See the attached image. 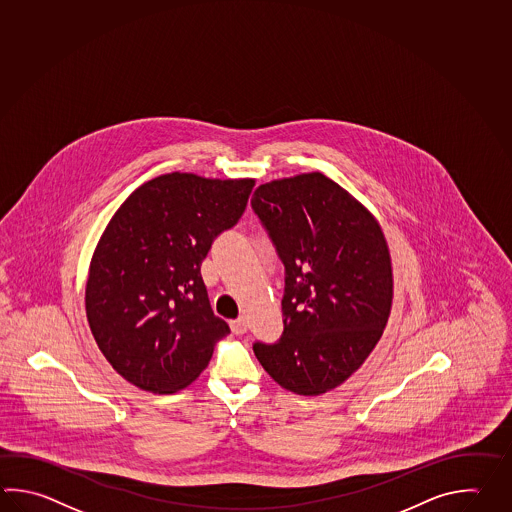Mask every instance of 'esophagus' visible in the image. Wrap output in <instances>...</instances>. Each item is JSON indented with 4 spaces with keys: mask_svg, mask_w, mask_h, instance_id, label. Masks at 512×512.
Returning <instances> with one entry per match:
<instances>
[{
    "mask_svg": "<svg viewBox=\"0 0 512 512\" xmlns=\"http://www.w3.org/2000/svg\"><path fill=\"white\" fill-rule=\"evenodd\" d=\"M231 332L235 335H242L248 332V323H246V319H237V321H231Z\"/></svg>",
    "mask_w": 512,
    "mask_h": 512,
    "instance_id": "1",
    "label": "esophagus"
}]
</instances>
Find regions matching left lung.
<instances>
[{"label": "left lung", "mask_w": 512, "mask_h": 512, "mask_svg": "<svg viewBox=\"0 0 512 512\" xmlns=\"http://www.w3.org/2000/svg\"><path fill=\"white\" fill-rule=\"evenodd\" d=\"M251 206L286 268L281 341L253 352L282 388L321 396L361 368L388 323L394 275L385 233L319 171L261 184Z\"/></svg>", "instance_id": "left-lung-1"}]
</instances>
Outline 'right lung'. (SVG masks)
<instances>
[{
  "instance_id": "right-lung-1",
  "label": "right lung",
  "mask_w": 512,
  "mask_h": 512,
  "mask_svg": "<svg viewBox=\"0 0 512 512\" xmlns=\"http://www.w3.org/2000/svg\"><path fill=\"white\" fill-rule=\"evenodd\" d=\"M255 178L167 173L127 197L105 226L85 282L96 345L116 372L153 394H175L208 366L230 326L200 275L211 242L237 224Z\"/></svg>"
}]
</instances>
